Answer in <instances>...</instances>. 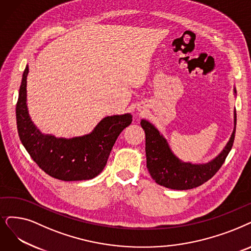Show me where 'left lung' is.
<instances>
[{"instance_id":"left-lung-1","label":"left lung","mask_w":251,"mask_h":251,"mask_svg":"<svg viewBox=\"0 0 251 251\" xmlns=\"http://www.w3.org/2000/svg\"><path fill=\"white\" fill-rule=\"evenodd\" d=\"M236 93V91H235ZM235 127L226 146L213 160L204 165H192L182 163L172 153L166 139L147 120H141V126L145 132V151L147 169L154 181L171 189H190L198 187L211 179L223 164L232 149L236 133Z\"/></svg>"}]
</instances>
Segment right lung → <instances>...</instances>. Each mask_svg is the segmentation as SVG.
Masks as SVG:
<instances>
[{"label": "right lung", "instance_id": "obj_1", "mask_svg": "<svg viewBox=\"0 0 251 251\" xmlns=\"http://www.w3.org/2000/svg\"><path fill=\"white\" fill-rule=\"evenodd\" d=\"M26 66L16 103V124L23 145L39 168L64 181L93 179L105 168L119 134L132 124V115L107 116L83 137L56 139L43 135L32 123L26 107Z\"/></svg>", "mask_w": 251, "mask_h": 251}]
</instances>
